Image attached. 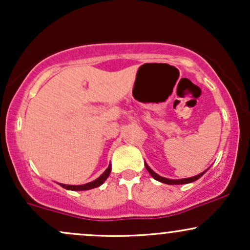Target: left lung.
Listing matches in <instances>:
<instances>
[{"instance_id": "8db88e82", "label": "left lung", "mask_w": 250, "mask_h": 250, "mask_svg": "<svg viewBox=\"0 0 250 250\" xmlns=\"http://www.w3.org/2000/svg\"><path fill=\"white\" fill-rule=\"evenodd\" d=\"M145 166H146V169H147V170L149 171V174H150L151 176H153L155 180L159 181V182L166 183V185H186V183H191V182H194V181L199 180L200 177L202 176V175L205 174L206 171H207L208 169H209V168H208V169H206L205 171H202V173L199 174V175H195V176H193V177H187V179H180V180H171V179H167V177L160 176V175L155 173V171L153 170V169H151L150 167H149V166H148L147 163H146V162H145Z\"/></svg>"}]
</instances>
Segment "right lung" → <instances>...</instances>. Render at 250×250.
<instances>
[{
    "label": "right lung",
    "instance_id": "1",
    "mask_svg": "<svg viewBox=\"0 0 250 250\" xmlns=\"http://www.w3.org/2000/svg\"><path fill=\"white\" fill-rule=\"evenodd\" d=\"M110 171H111V166L109 165L108 168L104 170V173H103L101 176L97 177L96 180L91 181V182L85 183V185H79V186L63 185V183H60V186H61V187H63L64 189H68V190H74V191H75V190H77V191H80V190H88V189L97 188V187H100V186H101L102 183L108 179V176H109V174H110Z\"/></svg>",
    "mask_w": 250,
    "mask_h": 250
}]
</instances>
